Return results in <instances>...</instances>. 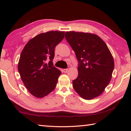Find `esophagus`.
Here are the masks:
<instances>
[{"label":"esophagus","instance_id":"34e87169","mask_svg":"<svg viewBox=\"0 0 131 131\" xmlns=\"http://www.w3.org/2000/svg\"><path fill=\"white\" fill-rule=\"evenodd\" d=\"M68 71V69H64L63 70V71L65 73H67Z\"/></svg>","mask_w":131,"mask_h":131}]
</instances>
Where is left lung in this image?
<instances>
[{"instance_id": "left-lung-1", "label": "left lung", "mask_w": 131, "mask_h": 131, "mask_svg": "<svg viewBox=\"0 0 131 131\" xmlns=\"http://www.w3.org/2000/svg\"><path fill=\"white\" fill-rule=\"evenodd\" d=\"M65 38L75 53L78 75L73 86L80 97L91 100L100 95L109 83L114 62L106 44L91 33L69 31Z\"/></svg>"}]
</instances>
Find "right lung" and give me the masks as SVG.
<instances>
[{"instance_id": "obj_1", "label": "right lung", "mask_w": 131, "mask_h": 131, "mask_svg": "<svg viewBox=\"0 0 131 131\" xmlns=\"http://www.w3.org/2000/svg\"><path fill=\"white\" fill-rule=\"evenodd\" d=\"M65 32L50 31L30 40L22 51L18 70L29 92L42 98L54 90L61 72L53 63L55 47L63 40Z\"/></svg>"}]
</instances>
